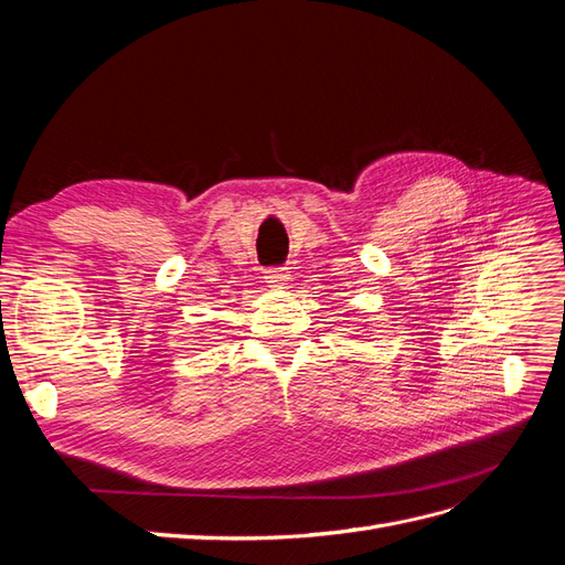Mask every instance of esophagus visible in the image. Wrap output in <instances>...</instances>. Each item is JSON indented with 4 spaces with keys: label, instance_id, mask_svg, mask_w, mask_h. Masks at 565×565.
<instances>
[{
    "label": "esophagus",
    "instance_id": "1",
    "mask_svg": "<svg viewBox=\"0 0 565 565\" xmlns=\"http://www.w3.org/2000/svg\"><path fill=\"white\" fill-rule=\"evenodd\" d=\"M264 278H266V282L270 287H276V289H282L287 285V280H289L287 268H270V270H266Z\"/></svg>",
    "mask_w": 565,
    "mask_h": 565
}]
</instances>
